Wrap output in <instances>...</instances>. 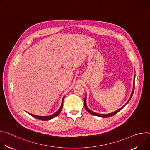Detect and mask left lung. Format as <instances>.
<instances>
[{
	"label": "left lung",
	"instance_id": "8db88e82",
	"mask_svg": "<svg viewBox=\"0 0 150 150\" xmlns=\"http://www.w3.org/2000/svg\"><path fill=\"white\" fill-rule=\"evenodd\" d=\"M134 77V78H135ZM134 88H135V83H134V88H133V91H132V94H131V97H130V98H129V100L127 101V102L122 107V108H121L120 109H118L117 110H116V111H115V112H113V113H110V114H106V115H101V114H98V113H94V112H92L91 110H90L88 108V107L87 106V104H86V95H85V98H84V106H85V109L87 110V111L88 112V113H90V114H91V115H94V116H99V117H110V116H113V115H116L117 113H118L120 110H122L124 107L129 102V101H130V100H131V98H132V95H133V94H134Z\"/></svg>",
	"mask_w": 150,
	"mask_h": 150
}]
</instances>
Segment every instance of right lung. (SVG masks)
Masks as SVG:
<instances>
[{
  "mask_svg": "<svg viewBox=\"0 0 150 150\" xmlns=\"http://www.w3.org/2000/svg\"><path fill=\"white\" fill-rule=\"evenodd\" d=\"M64 97H63V100H62V104H61V106H60V109H59L55 113H54V114L52 115L48 116H35V115H32V114H30V113H28V114H30V115L31 116H32L33 117H35V118H36V119L41 120H48L52 119L55 117L56 116H57V115H59L60 114V113L61 112L62 109V108H63V103Z\"/></svg>",
  "mask_w": 150,
  "mask_h": 150,
  "instance_id": "add662e5",
  "label": "right lung"
}]
</instances>
